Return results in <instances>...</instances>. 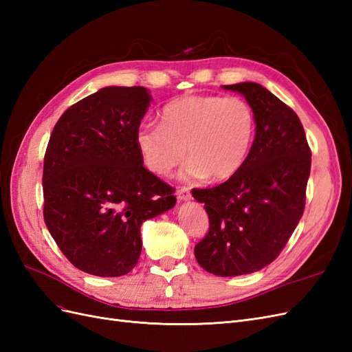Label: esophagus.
Here are the masks:
<instances>
[{
    "mask_svg": "<svg viewBox=\"0 0 352 352\" xmlns=\"http://www.w3.org/2000/svg\"><path fill=\"white\" fill-rule=\"evenodd\" d=\"M177 198H179L180 201H189L190 198H192V195H190L189 188H186V186L179 188V189H177Z\"/></svg>",
    "mask_w": 352,
    "mask_h": 352,
    "instance_id": "esophagus-1",
    "label": "esophagus"
}]
</instances>
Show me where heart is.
<instances>
[{
	"label": "heart",
	"mask_w": 352,
	"mask_h": 352,
	"mask_svg": "<svg viewBox=\"0 0 352 352\" xmlns=\"http://www.w3.org/2000/svg\"><path fill=\"white\" fill-rule=\"evenodd\" d=\"M162 123L144 122L135 131V145L150 172L166 176L180 170L185 180H228L242 168L255 135V114L238 97L184 95L167 102Z\"/></svg>",
	"instance_id": "obj_1"
}]
</instances>
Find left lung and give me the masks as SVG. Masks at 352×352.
Wrapping results in <instances>:
<instances>
[{
  "mask_svg": "<svg viewBox=\"0 0 352 352\" xmlns=\"http://www.w3.org/2000/svg\"><path fill=\"white\" fill-rule=\"evenodd\" d=\"M255 114V138L239 172L214 188L192 189L210 229L195 245L202 269L216 276L258 272L276 260L305 207L311 150L296 113L254 82L225 85Z\"/></svg>",
  "mask_w": 352,
  "mask_h": 352,
  "instance_id": "left-lung-1",
  "label": "left lung"
}]
</instances>
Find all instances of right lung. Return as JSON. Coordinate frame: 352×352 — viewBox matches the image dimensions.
Wrapping results in <instances>:
<instances>
[{"label": "right lung", "instance_id": "add662e5", "mask_svg": "<svg viewBox=\"0 0 352 352\" xmlns=\"http://www.w3.org/2000/svg\"><path fill=\"white\" fill-rule=\"evenodd\" d=\"M142 87H107L69 107L44 157V220L61 252L101 278L140 260L141 225L176 204L175 189L144 167L135 131L150 105Z\"/></svg>", "mask_w": 352, "mask_h": 352}]
</instances>
